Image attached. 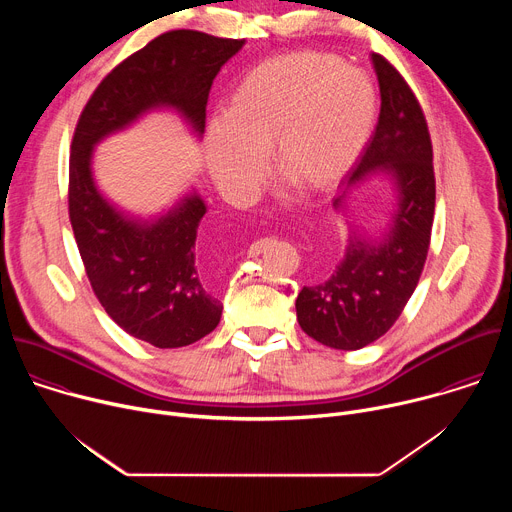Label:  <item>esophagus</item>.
I'll return each mask as SVG.
<instances>
[{
  "label": "esophagus",
  "instance_id": "1",
  "mask_svg": "<svg viewBox=\"0 0 512 512\" xmlns=\"http://www.w3.org/2000/svg\"><path fill=\"white\" fill-rule=\"evenodd\" d=\"M265 247H267V241H265V239H261V241H255V243L249 247L247 255H249V257H257V255H261V253L265 251Z\"/></svg>",
  "mask_w": 512,
  "mask_h": 512
}]
</instances>
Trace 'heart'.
<instances>
[{
  "label": "heart",
  "instance_id": "1",
  "mask_svg": "<svg viewBox=\"0 0 512 512\" xmlns=\"http://www.w3.org/2000/svg\"><path fill=\"white\" fill-rule=\"evenodd\" d=\"M377 89L367 72L320 52L269 58L231 91L225 117L206 127V166L229 198L245 200L263 174L300 192L338 184L367 145Z\"/></svg>",
  "mask_w": 512,
  "mask_h": 512
}]
</instances>
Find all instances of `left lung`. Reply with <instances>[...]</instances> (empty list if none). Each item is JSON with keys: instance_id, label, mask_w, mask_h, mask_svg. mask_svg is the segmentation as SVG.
Listing matches in <instances>:
<instances>
[{"instance_id": "left-lung-1", "label": "left lung", "mask_w": 512, "mask_h": 512, "mask_svg": "<svg viewBox=\"0 0 512 512\" xmlns=\"http://www.w3.org/2000/svg\"><path fill=\"white\" fill-rule=\"evenodd\" d=\"M371 60L381 89L379 123L332 204L346 208L352 188L383 176L395 194L391 221L377 239L352 227L336 269L296 300L302 330L336 350H358L395 324L417 287L433 225V152L423 111L393 64L381 54Z\"/></svg>"}]
</instances>
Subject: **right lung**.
I'll return each instance as SVG.
<instances>
[{
	"label": "right lung",
	"instance_id": "1",
	"mask_svg": "<svg viewBox=\"0 0 512 512\" xmlns=\"http://www.w3.org/2000/svg\"><path fill=\"white\" fill-rule=\"evenodd\" d=\"M243 44L196 30L158 36L101 81L72 137L68 214L89 281L111 320L156 348L188 346L221 322L194 253L206 204L192 190L154 218L117 208L95 182V145L162 109L202 137L212 81Z\"/></svg>",
	"mask_w": 512,
	"mask_h": 512
}]
</instances>
